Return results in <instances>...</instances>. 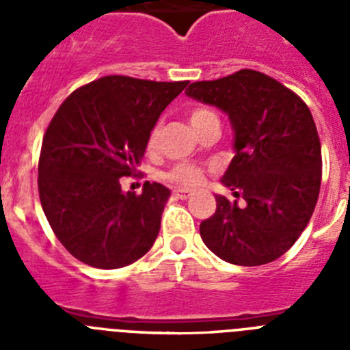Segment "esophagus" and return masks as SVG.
Listing matches in <instances>:
<instances>
[{
	"mask_svg": "<svg viewBox=\"0 0 350 350\" xmlns=\"http://www.w3.org/2000/svg\"><path fill=\"white\" fill-rule=\"evenodd\" d=\"M173 194H175V198H178V200H187L193 193H191L189 189H175Z\"/></svg>",
	"mask_w": 350,
	"mask_h": 350,
	"instance_id": "34e87169",
	"label": "esophagus"
}]
</instances>
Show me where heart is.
<instances>
[{
  "label": "heart",
  "mask_w": 350,
  "mask_h": 350,
  "mask_svg": "<svg viewBox=\"0 0 350 350\" xmlns=\"http://www.w3.org/2000/svg\"><path fill=\"white\" fill-rule=\"evenodd\" d=\"M210 117H217L212 110L205 107H194L189 112V120L193 128L200 126L202 122H205ZM157 144V129H152V133L148 135L147 147L154 148ZM163 178L173 184L182 185V187H196L203 182V170L200 166L187 165V163H180V165H175L172 170H168L166 173H163Z\"/></svg>",
  "instance_id": "1"
}]
</instances>
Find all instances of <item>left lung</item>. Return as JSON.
<instances>
[{
  "label": "left lung",
  "mask_w": 350,
  "mask_h": 350,
  "mask_svg": "<svg viewBox=\"0 0 350 350\" xmlns=\"http://www.w3.org/2000/svg\"><path fill=\"white\" fill-rule=\"evenodd\" d=\"M185 94L228 113L234 157L222 184L242 206L215 196L217 208L200 224L205 245L224 261L259 267L287 252L307 228L319 198L321 142L298 94L256 70L193 82Z\"/></svg>",
  "instance_id": "8db88e82"
}]
</instances>
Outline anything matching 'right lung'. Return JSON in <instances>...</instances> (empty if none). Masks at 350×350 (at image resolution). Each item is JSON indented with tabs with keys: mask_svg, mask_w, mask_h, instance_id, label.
Listing matches in <instances>:
<instances>
[{
	"mask_svg": "<svg viewBox=\"0 0 350 350\" xmlns=\"http://www.w3.org/2000/svg\"><path fill=\"white\" fill-rule=\"evenodd\" d=\"M184 82L108 75L71 92L42 142L38 193L57 240L73 258L101 270L128 267L156 242L170 189L145 182L122 193L161 112Z\"/></svg>",
	"mask_w": 350,
	"mask_h": 350,
	"instance_id": "add662e5",
	"label": "right lung"
}]
</instances>
